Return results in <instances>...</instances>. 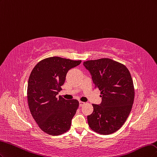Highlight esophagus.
<instances>
[{
    "label": "esophagus",
    "mask_w": 157,
    "mask_h": 157,
    "mask_svg": "<svg viewBox=\"0 0 157 157\" xmlns=\"http://www.w3.org/2000/svg\"><path fill=\"white\" fill-rule=\"evenodd\" d=\"M79 106H80V107H82V106H83L85 104V102H82V101H79Z\"/></svg>",
    "instance_id": "obj_1"
}]
</instances>
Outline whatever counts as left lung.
Here are the masks:
<instances>
[{"label": "left lung", "instance_id": "obj_1", "mask_svg": "<svg viewBox=\"0 0 157 157\" xmlns=\"http://www.w3.org/2000/svg\"><path fill=\"white\" fill-rule=\"evenodd\" d=\"M83 65L102 97V103L93 104V112L87 116L89 127L100 134L114 133L124 124L132 108L134 87L129 70L108 58L87 60Z\"/></svg>", "mask_w": 157, "mask_h": 157}]
</instances>
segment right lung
Segmentation results:
<instances>
[{"label":"right lung","instance_id":"1","mask_svg":"<svg viewBox=\"0 0 157 157\" xmlns=\"http://www.w3.org/2000/svg\"><path fill=\"white\" fill-rule=\"evenodd\" d=\"M81 62L59 57L45 58L30 74L27 93L29 108L40 128L48 134L59 136L70 128L79 102L56 97L62 90L68 70Z\"/></svg>","mask_w":157,"mask_h":157}]
</instances>
